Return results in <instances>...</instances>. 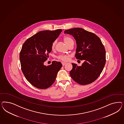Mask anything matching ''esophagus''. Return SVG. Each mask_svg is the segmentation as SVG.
<instances>
[{
  "mask_svg": "<svg viewBox=\"0 0 124 124\" xmlns=\"http://www.w3.org/2000/svg\"><path fill=\"white\" fill-rule=\"evenodd\" d=\"M62 65L64 66V65H65L66 64V63H64V62H62Z\"/></svg>",
  "mask_w": 124,
  "mask_h": 124,
  "instance_id": "obj_1",
  "label": "esophagus"
}]
</instances>
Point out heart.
<instances>
[{
	"label": "heart",
	"mask_w": 124,
	"mask_h": 124,
	"mask_svg": "<svg viewBox=\"0 0 124 124\" xmlns=\"http://www.w3.org/2000/svg\"><path fill=\"white\" fill-rule=\"evenodd\" d=\"M63 40H64V42L67 45L70 43L71 41H73V40L70 37H68V36L64 37L63 38ZM55 44H56L55 41H54L52 43L51 45V48L52 49H54ZM57 58L58 60H60V61L66 62V61H68L69 60L70 56L67 55V54H60L57 57Z\"/></svg>",
	"instance_id": "obj_1"
}]
</instances>
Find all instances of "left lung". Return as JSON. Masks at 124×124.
I'll use <instances>...</instances> for the list:
<instances>
[{
  "label": "left lung",
  "instance_id": "8db88e82",
  "mask_svg": "<svg viewBox=\"0 0 124 124\" xmlns=\"http://www.w3.org/2000/svg\"><path fill=\"white\" fill-rule=\"evenodd\" d=\"M64 34H71L76 41L75 57L84 60L79 66L72 63L70 75L76 82L86 85L94 82L101 73L106 62L105 47L101 39L95 34L80 28L67 30Z\"/></svg>",
  "mask_w": 124,
  "mask_h": 124
}]
</instances>
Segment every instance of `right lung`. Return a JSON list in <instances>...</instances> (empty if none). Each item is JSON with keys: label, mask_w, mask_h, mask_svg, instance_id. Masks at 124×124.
Segmentation results:
<instances>
[{"label": "right lung", "mask_w": 124, "mask_h": 124, "mask_svg": "<svg viewBox=\"0 0 124 124\" xmlns=\"http://www.w3.org/2000/svg\"><path fill=\"white\" fill-rule=\"evenodd\" d=\"M62 31L61 29L41 31L23 44L19 54L21 69L27 80L37 88L46 89L51 86L62 66L56 61L47 66L44 65L52 50V43Z\"/></svg>", "instance_id": "right-lung-1"}]
</instances>
